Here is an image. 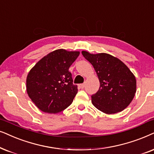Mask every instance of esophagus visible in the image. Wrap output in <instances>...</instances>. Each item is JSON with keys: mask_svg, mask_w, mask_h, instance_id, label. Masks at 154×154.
Masks as SVG:
<instances>
[{"mask_svg": "<svg viewBox=\"0 0 154 154\" xmlns=\"http://www.w3.org/2000/svg\"><path fill=\"white\" fill-rule=\"evenodd\" d=\"M79 87H80V89H84V87H85V84H81V85H79Z\"/></svg>", "mask_w": 154, "mask_h": 154, "instance_id": "esophagus-1", "label": "esophagus"}]
</instances>
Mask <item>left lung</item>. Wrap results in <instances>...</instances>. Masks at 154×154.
<instances>
[{
	"mask_svg": "<svg viewBox=\"0 0 154 154\" xmlns=\"http://www.w3.org/2000/svg\"><path fill=\"white\" fill-rule=\"evenodd\" d=\"M93 65L100 87L91 96L92 104L106 114L121 112L130 105L137 91V81L128 67L120 59L105 53L82 51Z\"/></svg>",
	"mask_w": 154,
	"mask_h": 154,
	"instance_id": "8db88e82",
	"label": "left lung"
}]
</instances>
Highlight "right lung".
<instances>
[{"label": "right lung", "mask_w": 154, "mask_h": 154, "mask_svg": "<svg viewBox=\"0 0 154 154\" xmlns=\"http://www.w3.org/2000/svg\"><path fill=\"white\" fill-rule=\"evenodd\" d=\"M79 53V51L57 49L38 60L29 72L26 92L42 111L56 114L72 103L78 89L73 85L69 68Z\"/></svg>", "instance_id": "1"}]
</instances>
